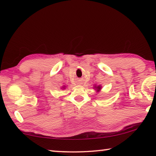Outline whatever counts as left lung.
<instances>
[{
	"label": "left lung",
	"mask_w": 156,
	"mask_h": 156,
	"mask_svg": "<svg viewBox=\"0 0 156 156\" xmlns=\"http://www.w3.org/2000/svg\"><path fill=\"white\" fill-rule=\"evenodd\" d=\"M100 88H101V87H100V86H99V87H98V89H99V90L100 89Z\"/></svg>",
	"instance_id": "left-lung-1"
}]
</instances>
